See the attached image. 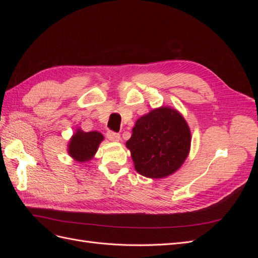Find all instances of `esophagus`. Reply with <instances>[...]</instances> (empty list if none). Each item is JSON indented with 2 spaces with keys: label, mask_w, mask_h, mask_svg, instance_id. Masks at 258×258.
I'll use <instances>...</instances> for the list:
<instances>
[{
  "label": "esophagus",
  "mask_w": 258,
  "mask_h": 258,
  "mask_svg": "<svg viewBox=\"0 0 258 258\" xmlns=\"http://www.w3.org/2000/svg\"><path fill=\"white\" fill-rule=\"evenodd\" d=\"M106 138L110 140V141H113V142L120 141V135L117 134V132H114V131H108L106 134Z\"/></svg>",
  "instance_id": "esophagus-1"
}]
</instances>
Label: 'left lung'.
I'll return each mask as SVG.
<instances>
[{"mask_svg": "<svg viewBox=\"0 0 258 258\" xmlns=\"http://www.w3.org/2000/svg\"><path fill=\"white\" fill-rule=\"evenodd\" d=\"M126 145L140 174L160 178L183 165L189 152L190 131L177 111L160 107L137 120Z\"/></svg>", "mask_w": 258, "mask_h": 258, "instance_id": "obj_1", "label": "left lung"}]
</instances>
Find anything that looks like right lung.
I'll list each match as a JSON object with an SVG mask.
<instances>
[{
    "instance_id": "obj_1",
    "label": "right lung",
    "mask_w": 258,
    "mask_h": 258,
    "mask_svg": "<svg viewBox=\"0 0 258 258\" xmlns=\"http://www.w3.org/2000/svg\"><path fill=\"white\" fill-rule=\"evenodd\" d=\"M102 140L103 136L97 131L84 132L77 129V132L70 141L69 154L77 161H87L96 154Z\"/></svg>"
}]
</instances>
